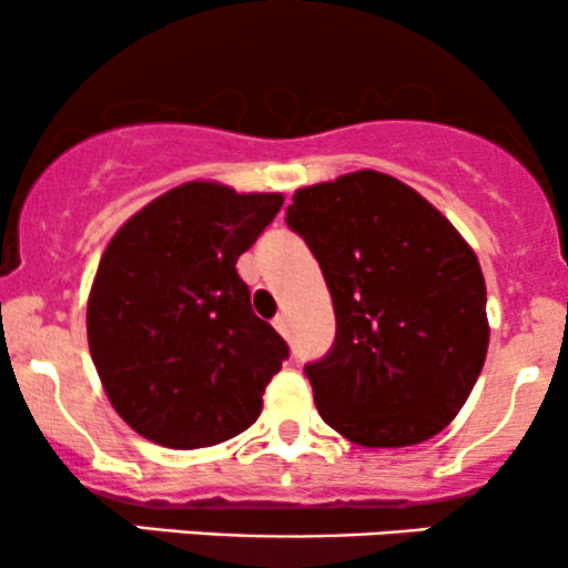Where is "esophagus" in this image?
Instances as JSON below:
<instances>
[{
	"mask_svg": "<svg viewBox=\"0 0 568 568\" xmlns=\"http://www.w3.org/2000/svg\"><path fill=\"white\" fill-rule=\"evenodd\" d=\"M272 325H275V328L280 331V334L288 336V317H285V315H277L275 321H272Z\"/></svg>",
	"mask_w": 568,
	"mask_h": 568,
	"instance_id": "1",
	"label": "esophagus"
}]
</instances>
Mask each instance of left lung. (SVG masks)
Here are the masks:
<instances>
[{
	"instance_id": "8db88e82",
	"label": "left lung",
	"mask_w": 568,
	"mask_h": 568,
	"mask_svg": "<svg viewBox=\"0 0 568 568\" xmlns=\"http://www.w3.org/2000/svg\"><path fill=\"white\" fill-rule=\"evenodd\" d=\"M285 216L334 302V347L304 368L325 425L366 448L438 435L488 349L473 247L419 192L379 171L296 189Z\"/></svg>"
}]
</instances>
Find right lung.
<instances>
[{
	"mask_svg": "<svg viewBox=\"0 0 568 568\" xmlns=\"http://www.w3.org/2000/svg\"><path fill=\"white\" fill-rule=\"evenodd\" d=\"M283 207L280 192L186 181L116 230L88 296L103 393L146 440L205 448L240 435L288 357L253 315L237 258Z\"/></svg>",
	"mask_w": 568,
	"mask_h": 568,
	"instance_id": "add662e5",
	"label": "right lung"
}]
</instances>
